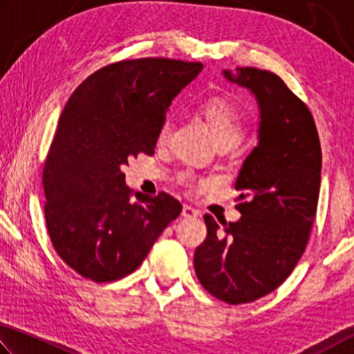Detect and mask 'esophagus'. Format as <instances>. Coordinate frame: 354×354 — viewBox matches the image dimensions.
Wrapping results in <instances>:
<instances>
[{
    "mask_svg": "<svg viewBox=\"0 0 354 354\" xmlns=\"http://www.w3.org/2000/svg\"><path fill=\"white\" fill-rule=\"evenodd\" d=\"M182 216H183V218H187V219H194V218H197V216H199V212H197L196 208L189 207V205H183Z\"/></svg>",
    "mask_w": 354,
    "mask_h": 354,
    "instance_id": "34e87169",
    "label": "esophagus"
}]
</instances>
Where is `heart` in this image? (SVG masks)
Masks as SVG:
<instances>
[{
    "instance_id": "obj_1",
    "label": "heart",
    "mask_w": 354,
    "mask_h": 354,
    "mask_svg": "<svg viewBox=\"0 0 354 354\" xmlns=\"http://www.w3.org/2000/svg\"><path fill=\"white\" fill-rule=\"evenodd\" d=\"M202 115L205 116L207 122L212 127L213 133L218 142L225 141H241L243 136V126L241 120L230 104L225 102L224 99L212 97L202 104L201 107ZM171 132V121L166 120L160 129V138L165 140Z\"/></svg>"
}]
</instances>
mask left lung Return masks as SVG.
Instances as JSON below:
<instances>
[{"instance_id": "left-lung-1", "label": "left lung", "mask_w": 354, "mask_h": 354, "mask_svg": "<svg viewBox=\"0 0 354 354\" xmlns=\"http://www.w3.org/2000/svg\"><path fill=\"white\" fill-rule=\"evenodd\" d=\"M228 82L255 97L258 142L247 155L234 188L238 222L205 216L207 239L196 249L203 288L230 305L270 294L290 275L309 239L317 209L322 149L311 111L274 73L222 70Z\"/></svg>"}]
</instances>
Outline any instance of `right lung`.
Wrapping results in <instances>:
<instances>
[{"mask_svg":"<svg viewBox=\"0 0 354 354\" xmlns=\"http://www.w3.org/2000/svg\"><path fill=\"white\" fill-rule=\"evenodd\" d=\"M202 64L171 59L118 62L80 84L62 111L43 188L49 238L59 257L85 278L115 281L132 274L182 212L160 193L130 201L122 166L153 155L174 99Z\"/></svg>","mask_w":354,"mask_h":354,"instance_id":"1","label":"right lung"}]
</instances>
